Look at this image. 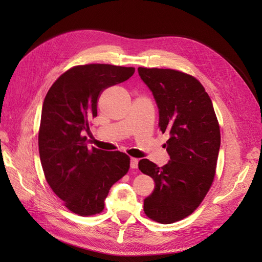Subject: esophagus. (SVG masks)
Wrapping results in <instances>:
<instances>
[{
  "label": "esophagus",
  "mask_w": 262,
  "mask_h": 262,
  "mask_svg": "<svg viewBox=\"0 0 262 262\" xmlns=\"http://www.w3.org/2000/svg\"><path fill=\"white\" fill-rule=\"evenodd\" d=\"M138 164H139V160H138V158H131L130 166H131L132 169L138 168Z\"/></svg>",
  "instance_id": "esophagus-1"
}]
</instances>
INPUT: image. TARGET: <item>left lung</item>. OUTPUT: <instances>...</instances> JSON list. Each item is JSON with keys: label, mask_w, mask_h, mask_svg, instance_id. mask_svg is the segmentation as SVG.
I'll use <instances>...</instances> for the list:
<instances>
[{"label": "left lung", "mask_w": 262, "mask_h": 262, "mask_svg": "<svg viewBox=\"0 0 262 262\" xmlns=\"http://www.w3.org/2000/svg\"><path fill=\"white\" fill-rule=\"evenodd\" d=\"M138 71L156 100L158 128L170 137L165 144L168 164L158 167L146 158L139 162V169L155 182L144 199V213L158 223L171 224L192 214L213 184L220 124L211 98L194 76L171 69Z\"/></svg>", "instance_id": "1"}]
</instances>
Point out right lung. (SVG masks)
<instances>
[{"label":"right lung","instance_id":"right-lung-1","mask_svg":"<svg viewBox=\"0 0 262 262\" xmlns=\"http://www.w3.org/2000/svg\"><path fill=\"white\" fill-rule=\"evenodd\" d=\"M134 71L99 63L75 66L58 77L45 97L38 133L43 173L52 191L77 215L101 213L110 188L130 168L125 153L90 148L82 132L97 116L102 91L126 81Z\"/></svg>","mask_w":262,"mask_h":262}]
</instances>
